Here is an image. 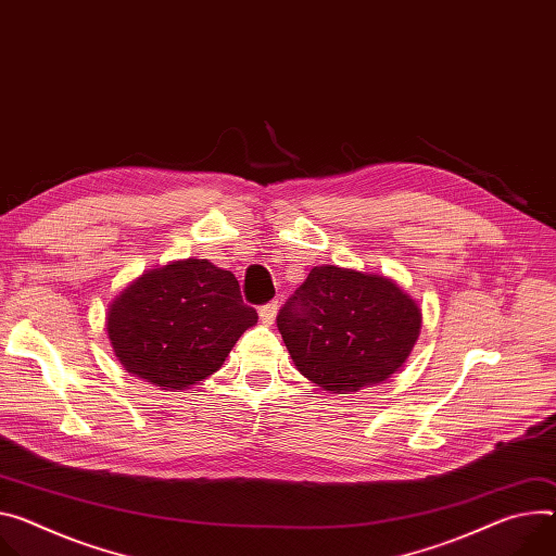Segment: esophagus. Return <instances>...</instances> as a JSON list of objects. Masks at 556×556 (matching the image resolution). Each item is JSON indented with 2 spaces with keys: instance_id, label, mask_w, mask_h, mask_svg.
I'll list each match as a JSON object with an SVG mask.
<instances>
[{
  "instance_id": "1",
  "label": "esophagus",
  "mask_w": 556,
  "mask_h": 556,
  "mask_svg": "<svg viewBox=\"0 0 556 556\" xmlns=\"http://www.w3.org/2000/svg\"><path fill=\"white\" fill-rule=\"evenodd\" d=\"M277 301H270V304H266V306H262L260 308V319H262V324H266V326H273L275 324V317H277Z\"/></svg>"
}]
</instances>
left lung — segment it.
I'll use <instances>...</instances> for the list:
<instances>
[{"instance_id":"8db88e82","label":"left lung","mask_w":556,"mask_h":556,"mask_svg":"<svg viewBox=\"0 0 556 556\" xmlns=\"http://www.w3.org/2000/svg\"><path fill=\"white\" fill-rule=\"evenodd\" d=\"M296 370L350 394L392 377L421 332V308L392 279L315 266L277 315Z\"/></svg>"}]
</instances>
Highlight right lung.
<instances>
[{
	"label": "right lung",
	"instance_id": "1",
	"mask_svg": "<svg viewBox=\"0 0 556 556\" xmlns=\"http://www.w3.org/2000/svg\"><path fill=\"white\" fill-rule=\"evenodd\" d=\"M257 324L239 281L208 260L146 270L109 306L106 330L119 364L162 390H186L222 368Z\"/></svg>",
	"mask_w": 556,
	"mask_h": 556
}]
</instances>
